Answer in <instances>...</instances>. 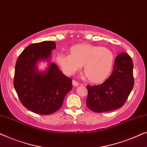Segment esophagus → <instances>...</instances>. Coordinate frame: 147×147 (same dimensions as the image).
Returning a JSON list of instances; mask_svg holds the SVG:
<instances>
[{"label": "esophagus", "mask_w": 147, "mask_h": 147, "mask_svg": "<svg viewBox=\"0 0 147 147\" xmlns=\"http://www.w3.org/2000/svg\"><path fill=\"white\" fill-rule=\"evenodd\" d=\"M72 84H73L74 86H79L80 84L78 83L77 81H76V80H74L73 81H72Z\"/></svg>", "instance_id": "esophagus-1"}]
</instances>
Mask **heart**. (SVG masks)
I'll list each match as a JSON object with an SVG mask.
<instances>
[{
  "label": "heart",
  "mask_w": 147,
  "mask_h": 147,
  "mask_svg": "<svg viewBox=\"0 0 147 147\" xmlns=\"http://www.w3.org/2000/svg\"><path fill=\"white\" fill-rule=\"evenodd\" d=\"M69 54L60 53L57 63L67 75L84 65V73L92 83H100L110 75L114 62L113 52L108 48L88 43L77 44L69 49Z\"/></svg>",
  "instance_id": "1"
}]
</instances>
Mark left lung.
<instances>
[{
	"mask_svg": "<svg viewBox=\"0 0 147 147\" xmlns=\"http://www.w3.org/2000/svg\"><path fill=\"white\" fill-rule=\"evenodd\" d=\"M134 84L133 62L126 53L116 56L112 73L102 84L87 86V107L95 112H105L121 108Z\"/></svg>",
	"mask_w": 147,
	"mask_h": 147,
	"instance_id": "left-lung-1",
	"label": "left lung"
}]
</instances>
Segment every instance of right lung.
Returning a JSON list of instances; mask_svg holds the SVG:
<instances>
[{
    "label": "right lung",
    "mask_w": 147,
    "mask_h": 147,
    "mask_svg": "<svg viewBox=\"0 0 147 147\" xmlns=\"http://www.w3.org/2000/svg\"><path fill=\"white\" fill-rule=\"evenodd\" d=\"M55 43L45 41L29 45L20 54L15 65L13 84L22 104L30 111L49 115L59 109L66 94L72 89V80L55 63L39 73V60L49 59Z\"/></svg>",
    "instance_id": "right-lung-1"
}]
</instances>
